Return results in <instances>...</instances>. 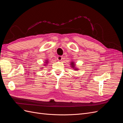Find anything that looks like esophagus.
<instances>
[{
    "label": "esophagus",
    "instance_id": "1",
    "mask_svg": "<svg viewBox=\"0 0 123 123\" xmlns=\"http://www.w3.org/2000/svg\"><path fill=\"white\" fill-rule=\"evenodd\" d=\"M57 59L59 61H62V56H58L57 57Z\"/></svg>",
    "mask_w": 123,
    "mask_h": 123
}]
</instances>
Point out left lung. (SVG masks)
Listing matches in <instances>:
<instances>
[{"label":"left lung","mask_w":123,"mask_h":123,"mask_svg":"<svg viewBox=\"0 0 123 123\" xmlns=\"http://www.w3.org/2000/svg\"><path fill=\"white\" fill-rule=\"evenodd\" d=\"M71 67L72 68H74L75 67V64H74V62H71ZM76 70H77V69H75Z\"/></svg>","instance_id":"obj_1"}]
</instances>
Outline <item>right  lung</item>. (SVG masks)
I'll return each instance as SVG.
<instances>
[{
    "label": "right lung",
    "mask_w": 123,
    "mask_h": 123,
    "mask_svg": "<svg viewBox=\"0 0 123 123\" xmlns=\"http://www.w3.org/2000/svg\"><path fill=\"white\" fill-rule=\"evenodd\" d=\"M48 61H46V62L45 63H46V64H47V63H48ZM45 65H47V64H45Z\"/></svg>",
    "instance_id": "right-lung-1"
}]
</instances>
